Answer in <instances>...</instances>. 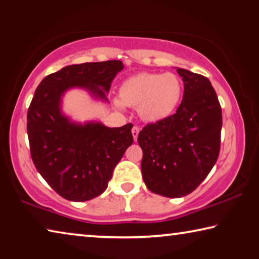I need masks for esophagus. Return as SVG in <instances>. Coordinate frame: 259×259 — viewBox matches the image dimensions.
<instances>
[{
  "label": "esophagus",
  "instance_id": "obj_1",
  "mask_svg": "<svg viewBox=\"0 0 259 259\" xmlns=\"http://www.w3.org/2000/svg\"><path fill=\"white\" fill-rule=\"evenodd\" d=\"M131 133H133V137L135 139V142H137V138H138V135H139V128H138V126H134L133 130H131Z\"/></svg>",
  "mask_w": 259,
  "mask_h": 259
}]
</instances>
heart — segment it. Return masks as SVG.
Here are the masks:
<instances>
[{"instance_id": "b5f03b06", "label": "heart", "mask_w": 259, "mask_h": 259, "mask_svg": "<svg viewBox=\"0 0 259 259\" xmlns=\"http://www.w3.org/2000/svg\"><path fill=\"white\" fill-rule=\"evenodd\" d=\"M184 85L174 73L143 72L126 77L121 83L120 99H114L117 109L137 108L140 119L148 123L164 121L176 112Z\"/></svg>"}]
</instances>
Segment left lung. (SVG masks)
<instances>
[{"instance_id": "8db88e82", "label": "left lung", "mask_w": 259, "mask_h": 259, "mask_svg": "<svg viewBox=\"0 0 259 259\" xmlns=\"http://www.w3.org/2000/svg\"><path fill=\"white\" fill-rule=\"evenodd\" d=\"M184 96L177 112L138 135L142 175L151 192L183 198L198 187L216 163L221 148L222 108L207 77L178 68Z\"/></svg>"}]
</instances>
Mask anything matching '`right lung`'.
I'll list each match as a JSON object with an SVG mask.
<instances>
[{"instance_id": "right-lung-1", "label": "right lung", "mask_w": 259, "mask_h": 259, "mask_svg": "<svg viewBox=\"0 0 259 259\" xmlns=\"http://www.w3.org/2000/svg\"><path fill=\"white\" fill-rule=\"evenodd\" d=\"M121 60L71 65L46 76L27 113V135L35 168L63 198L83 202L106 190L113 170L134 143L128 123L109 128L98 120L74 121L63 111L67 91L81 89L107 103Z\"/></svg>"}]
</instances>
